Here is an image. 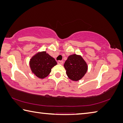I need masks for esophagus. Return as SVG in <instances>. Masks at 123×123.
<instances>
[{"label":"esophagus","mask_w":123,"mask_h":123,"mask_svg":"<svg viewBox=\"0 0 123 123\" xmlns=\"http://www.w3.org/2000/svg\"><path fill=\"white\" fill-rule=\"evenodd\" d=\"M57 63L59 64H60V65H62V64H63V62L62 61H59L57 62Z\"/></svg>","instance_id":"obj_1"}]
</instances>
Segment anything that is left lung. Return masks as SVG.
Masks as SVG:
<instances>
[{"instance_id": "1", "label": "left lung", "mask_w": 123, "mask_h": 123, "mask_svg": "<svg viewBox=\"0 0 123 123\" xmlns=\"http://www.w3.org/2000/svg\"><path fill=\"white\" fill-rule=\"evenodd\" d=\"M66 74L73 81H79L83 77L88 71V66L80 55H69L64 64Z\"/></svg>"}]
</instances>
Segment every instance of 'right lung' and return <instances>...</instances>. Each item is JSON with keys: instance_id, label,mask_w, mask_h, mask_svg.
<instances>
[{"instance_id": "add662e5", "label": "right lung", "mask_w": 123, "mask_h": 123, "mask_svg": "<svg viewBox=\"0 0 123 123\" xmlns=\"http://www.w3.org/2000/svg\"><path fill=\"white\" fill-rule=\"evenodd\" d=\"M57 64L54 58L46 51L37 52L31 57L30 66L32 73L39 79H43L48 76L52 68Z\"/></svg>"}]
</instances>
